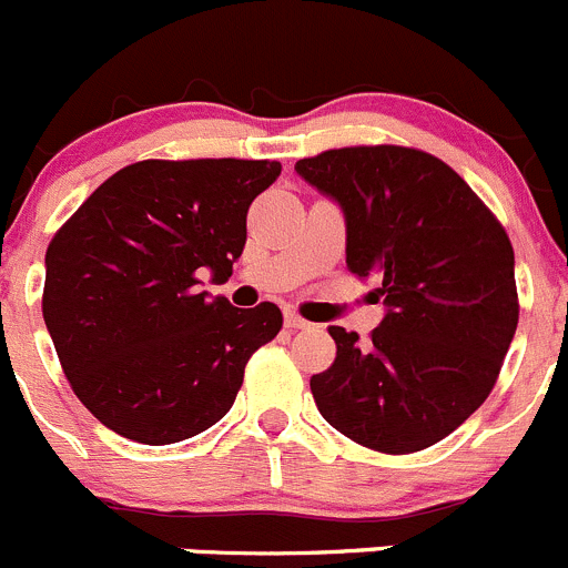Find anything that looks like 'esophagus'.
<instances>
[{
    "mask_svg": "<svg viewBox=\"0 0 568 568\" xmlns=\"http://www.w3.org/2000/svg\"><path fill=\"white\" fill-rule=\"evenodd\" d=\"M284 325L286 328H292V331H297V328H312V323H308V320H303L301 314L297 312H284Z\"/></svg>",
    "mask_w": 568,
    "mask_h": 568,
    "instance_id": "1",
    "label": "esophagus"
}]
</instances>
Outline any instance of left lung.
<instances>
[{"instance_id":"1","label":"left lung","mask_w":568,"mask_h":568,"mask_svg":"<svg viewBox=\"0 0 568 568\" xmlns=\"http://www.w3.org/2000/svg\"><path fill=\"white\" fill-rule=\"evenodd\" d=\"M345 215L347 271L378 278L386 314L367 342L331 325L336 358L312 375L328 425L378 453L450 436L494 389L519 323L514 248L497 217L436 156L353 145L297 160Z\"/></svg>"}]
</instances>
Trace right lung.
<instances>
[{"instance_id": "1", "label": "right lung", "mask_w": 568, "mask_h": 568, "mask_svg": "<svg viewBox=\"0 0 568 568\" xmlns=\"http://www.w3.org/2000/svg\"><path fill=\"white\" fill-rule=\"evenodd\" d=\"M282 173L271 160H143L112 173L54 234L43 320L88 412L140 445H173L226 417L282 308L199 290L232 276L245 217Z\"/></svg>"}]
</instances>
